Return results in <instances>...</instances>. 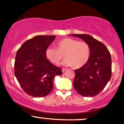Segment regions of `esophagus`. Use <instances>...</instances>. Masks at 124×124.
<instances>
[{
    "mask_svg": "<svg viewBox=\"0 0 124 124\" xmlns=\"http://www.w3.org/2000/svg\"><path fill=\"white\" fill-rule=\"evenodd\" d=\"M67 70V68H62V72H65V70Z\"/></svg>",
    "mask_w": 124,
    "mask_h": 124,
    "instance_id": "obj_1",
    "label": "esophagus"
}]
</instances>
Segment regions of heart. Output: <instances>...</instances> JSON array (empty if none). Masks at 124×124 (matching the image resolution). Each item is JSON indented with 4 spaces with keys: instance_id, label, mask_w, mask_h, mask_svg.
I'll use <instances>...</instances> for the list:
<instances>
[{
    "instance_id": "b5f03b06",
    "label": "heart",
    "mask_w": 124,
    "mask_h": 124,
    "mask_svg": "<svg viewBox=\"0 0 124 124\" xmlns=\"http://www.w3.org/2000/svg\"><path fill=\"white\" fill-rule=\"evenodd\" d=\"M91 50L88 44L71 38H65L57 42V48L47 47L46 56L53 64L57 65L65 57L63 64L75 68L83 67L90 58ZM64 56H63V55Z\"/></svg>"
}]
</instances>
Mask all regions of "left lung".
<instances>
[{"mask_svg": "<svg viewBox=\"0 0 124 124\" xmlns=\"http://www.w3.org/2000/svg\"><path fill=\"white\" fill-rule=\"evenodd\" d=\"M88 44L90 58L85 66L75 70L73 86L83 97L97 95L104 89L112 76L110 53L104 44L89 35L72 34Z\"/></svg>", "mask_w": 124, "mask_h": 124, "instance_id": "left-lung-1", "label": "left lung"}]
</instances>
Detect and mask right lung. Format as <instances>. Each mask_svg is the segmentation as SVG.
Listing matches in <instances>:
<instances>
[{
    "instance_id": "obj_1",
    "label": "right lung",
    "mask_w": 124,
    "mask_h": 124,
    "mask_svg": "<svg viewBox=\"0 0 124 124\" xmlns=\"http://www.w3.org/2000/svg\"><path fill=\"white\" fill-rule=\"evenodd\" d=\"M56 36L38 35L27 40L17 50L14 74L29 95L44 97L52 91L53 79L62 75V69L53 65L46 56L47 47Z\"/></svg>"
}]
</instances>
